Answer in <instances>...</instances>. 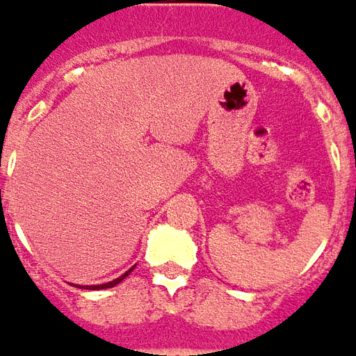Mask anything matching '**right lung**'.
Returning a JSON list of instances; mask_svg holds the SVG:
<instances>
[{"label":"right lung","mask_w":356,"mask_h":356,"mask_svg":"<svg viewBox=\"0 0 356 356\" xmlns=\"http://www.w3.org/2000/svg\"><path fill=\"white\" fill-rule=\"evenodd\" d=\"M131 270H134V268H129V270H128V272H126V274H124V276L116 277V280H112V282H108V284H100V286H86V289H106V288H114V286H118V284H120V282H122L124 277L129 276V272H131Z\"/></svg>","instance_id":"right-lung-1"}]
</instances>
